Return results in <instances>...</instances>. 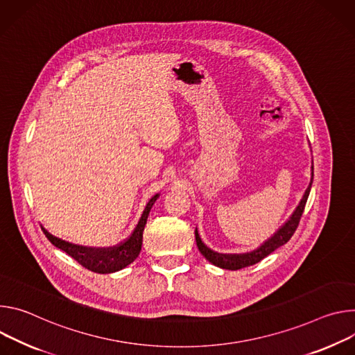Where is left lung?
I'll return each mask as SVG.
<instances>
[{
	"label": "left lung",
	"instance_id": "left-lung-1",
	"mask_svg": "<svg viewBox=\"0 0 355 355\" xmlns=\"http://www.w3.org/2000/svg\"><path fill=\"white\" fill-rule=\"evenodd\" d=\"M311 183H313V166H311V180H310V183H309V186H307V189L303 194L300 203L297 205V207L292 213V216L288 218V221L277 232L272 235L270 239H268L265 243H262L255 250H252L250 252H244V254H218V252L210 250L202 241L198 230H196V232H194L196 234V243H198L199 251L213 265H216L218 268H223V269H230V270H237V269L251 266V265L259 262L261 259H263L270 252H273L277 248L282 247L284 244H286L292 239V235L295 234V231L299 225L300 217L303 214V210H304V206H306V202H307V198H309V193H310V189H311Z\"/></svg>",
	"mask_w": 355,
	"mask_h": 355
}]
</instances>
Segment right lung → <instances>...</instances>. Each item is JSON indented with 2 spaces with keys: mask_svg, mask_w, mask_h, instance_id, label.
Wrapping results in <instances>:
<instances>
[{
  "mask_svg": "<svg viewBox=\"0 0 355 355\" xmlns=\"http://www.w3.org/2000/svg\"><path fill=\"white\" fill-rule=\"evenodd\" d=\"M159 198V194H155L153 198L148 202L135 230L130 237L115 247L111 248H90V247H83V245H76L66 243L60 239L53 237L52 234H49L45 228L44 234L46 235V239L59 250L64 251L67 255H70L73 259H76L82 266L87 268L89 270L97 272V273H112L116 270H121L125 266H128L131 262L137 259V257L141 252L142 247V232L149 216V211L156 202V199Z\"/></svg>",
  "mask_w": 355,
  "mask_h": 355,
  "instance_id": "1",
  "label": "right lung"
}]
</instances>
